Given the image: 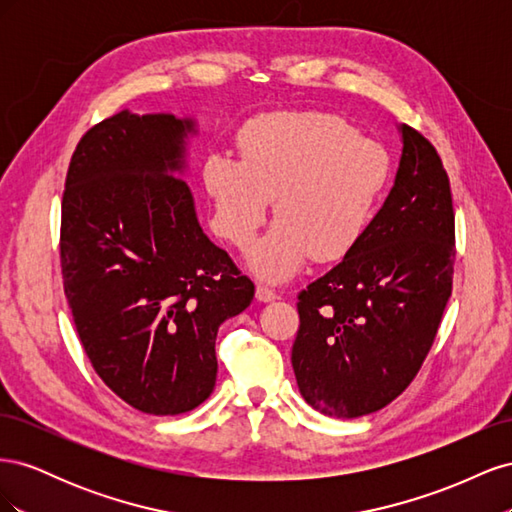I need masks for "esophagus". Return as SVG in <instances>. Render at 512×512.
Segmentation results:
<instances>
[{"label":"esophagus","mask_w":512,"mask_h":512,"mask_svg":"<svg viewBox=\"0 0 512 512\" xmlns=\"http://www.w3.org/2000/svg\"><path fill=\"white\" fill-rule=\"evenodd\" d=\"M256 299L258 301H262V303H271V301H275L277 299V292L273 290V288H269V286H256Z\"/></svg>","instance_id":"1"}]
</instances>
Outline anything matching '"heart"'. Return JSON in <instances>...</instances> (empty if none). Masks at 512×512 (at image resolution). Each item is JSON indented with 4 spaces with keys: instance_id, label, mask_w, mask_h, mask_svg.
<instances>
[{
    "instance_id": "1",
    "label": "heart",
    "mask_w": 512,
    "mask_h": 512,
    "mask_svg": "<svg viewBox=\"0 0 512 512\" xmlns=\"http://www.w3.org/2000/svg\"><path fill=\"white\" fill-rule=\"evenodd\" d=\"M239 145L243 158L211 153L203 181L215 232L237 247L275 200L277 222L247 256L258 275L282 282L309 256L333 262L361 241L391 173L380 143L331 113L280 111L254 119Z\"/></svg>"
}]
</instances>
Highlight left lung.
<instances>
[{
    "label": "left lung",
    "instance_id": "left-lung-1",
    "mask_svg": "<svg viewBox=\"0 0 512 512\" xmlns=\"http://www.w3.org/2000/svg\"><path fill=\"white\" fill-rule=\"evenodd\" d=\"M401 158L361 241L299 294L292 369L333 418L389 406L421 369L453 288L455 213L438 151L401 123Z\"/></svg>",
    "mask_w": 512,
    "mask_h": 512
}]
</instances>
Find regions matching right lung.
Here are the masks:
<instances>
[{"mask_svg": "<svg viewBox=\"0 0 512 512\" xmlns=\"http://www.w3.org/2000/svg\"><path fill=\"white\" fill-rule=\"evenodd\" d=\"M192 117L121 111L76 145L61 203V275L96 374L145 414L190 412L213 393L220 324L254 284L196 218Z\"/></svg>", "mask_w": 512, "mask_h": 512, "instance_id": "add662e5", "label": "right lung"}]
</instances>
